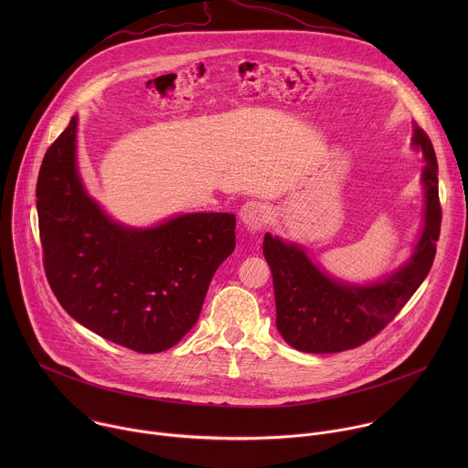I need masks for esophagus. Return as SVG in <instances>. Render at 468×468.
<instances>
[{
	"mask_svg": "<svg viewBox=\"0 0 468 468\" xmlns=\"http://www.w3.org/2000/svg\"><path fill=\"white\" fill-rule=\"evenodd\" d=\"M239 217L250 231H259L266 222H269V207L261 202H246L240 207Z\"/></svg>",
	"mask_w": 468,
	"mask_h": 468,
	"instance_id": "obj_1",
	"label": "esophagus"
}]
</instances>
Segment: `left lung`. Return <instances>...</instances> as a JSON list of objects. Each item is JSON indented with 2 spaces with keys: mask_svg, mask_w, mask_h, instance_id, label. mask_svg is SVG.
I'll return each mask as SVG.
<instances>
[{
  "mask_svg": "<svg viewBox=\"0 0 468 468\" xmlns=\"http://www.w3.org/2000/svg\"><path fill=\"white\" fill-rule=\"evenodd\" d=\"M413 146L422 150L426 159L424 228L413 257L383 282L361 287L333 280L316 269L302 246L287 244L271 233L264 235L262 253L274 280L276 325L292 348L307 354H335L365 345L402 311L426 280L442 220L439 166L433 144L419 125L413 129Z\"/></svg>",
  "mask_w": 468,
  "mask_h": 468,
  "instance_id": "1",
  "label": "left lung"
}]
</instances>
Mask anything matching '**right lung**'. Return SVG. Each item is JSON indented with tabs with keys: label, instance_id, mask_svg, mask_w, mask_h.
I'll return each instance as SVG.
<instances>
[{
	"label": "right lung",
	"instance_id": "obj_1",
	"mask_svg": "<svg viewBox=\"0 0 468 468\" xmlns=\"http://www.w3.org/2000/svg\"><path fill=\"white\" fill-rule=\"evenodd\" d=\"M74 116L37 181L44 271L58 303L96 335L139 354L177 345L235 250V215L192 213L150 229L112 222L85 192Z\"/></svg>",
	"mask_w": 468,
	"mask_h": 468
}]
</instances>
